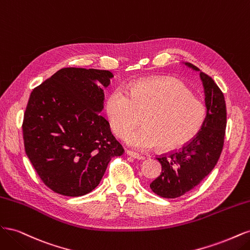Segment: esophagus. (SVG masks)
I'll return each instance as SVG.
<instances>
[{"mask_svg": "<svg viewBox=\"0 0 250 250\" xmlns=\"http://www.w3.org/2000/svg\"><path fill=\"white\" fill-rule=\"evenodd\" d=\"M126 153H127V155H129V156H131V157L135 158V160H139V161H143V160H145V157H144L143 155H141V154H138V153H135V152H132V151L127 150V151H126Z\"/></svg>", "mask_w": 250, "mask_h": 250, "instance_id": "esophagus-1", "label": "esophagus"}]
</instances>
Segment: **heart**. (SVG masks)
I'll use <instances>...</instances> for the list:
<instances>
[{
  "label": "heart",
  "mask_w": 250,
  "mask_h": 250,
  "mask_svg": "<svg viewBox=\"0 0 250 250\" xmlns=\"http://www.w3.org/2000/svg\"><path fill=\"white\" fill-rule=\"evenodd\" d=\"M105 113L119 137L138 126L144 116V127L125 137L130 147L146 151L161 145L173 150L186 145L200 131L207 107L183 82L160 77L134 83L128 94L113 89L105 101Z\"/></svg>",
  "instance_id": "b5f03b06"
}]
</instances>
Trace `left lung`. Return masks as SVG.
<instances>
[{"label":"left lung","instance_id":"obj_1","mask_svg":"<svg viewBox=\"0 0 250 250\" xmlns=\"http://www.w3.org/2000/svg\"><path fill=\"white\" fill-rule=\"evenodd\" d=\"M185 65L199 76L204 89L207 117L200 131L175 152L157 157L162 173L150 184L155 194L164 198H176L191 191L215 168L222 152L226 106L223 93L208 75L190 62Z\"/></svg>","mask_w":250,"mask_h":250}]
</instances>
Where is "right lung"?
Returning <instances> with one entry per match:
<instances>
[{
  "instance_id": "right-lung-1",
  "label": "right lung",
  "mask_w": 250,
  "mask_h": 250,
  "mask_svg": "<svg viewBox=\"0 0 250 250\" xmlns=\"http://www.w3.org/2000/svg\"><path fill=\"white\" fill-rule=\"evenodd\" d=\"M109 71L65 67L35 87L22 123L26 154L43 184L64 196L85 195L100 184L123 147L100 113Z\"/></svg>"
}]
</instances>
